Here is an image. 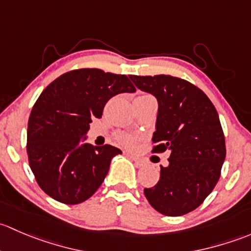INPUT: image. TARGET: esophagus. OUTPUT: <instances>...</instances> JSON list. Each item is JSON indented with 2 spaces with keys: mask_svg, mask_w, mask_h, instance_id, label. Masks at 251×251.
Instances as JSON below:
<instances>
[{
  "mask_svg": "<svg viewBox=\"0 0 251 251\" xmlns=\"http://www.w3.org/2000/svg\"><path fill=\"white\" fill-rule=\"evenodd\" d=\"M129 157H130L131 161H133L134 163H135L136 167H144V165H145V161H144V159L139 158V157L134 156V154H129Z\"/></svg>",
  "mask_w": 251,
  "mask_h": 251,
  "instance_id": "34e87169",
  "label": "esophagus"
}]
</instances>
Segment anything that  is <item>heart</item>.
Wrapping results in <instances>:
<instances>
[{"label":"heart","instance_id":"heart-1","mask_svg":"<svg viewBox=\"0 0 251 251\" xmlns=\"http://www.w3.org/2000/svg\"><path fill=\"white\" fill-rule=\"evenodd\" d=\"M145 95H147V94H143V95H140V97H145ZM117 139H118V141H120L122 145H125V146L131 147L135 145L136 140H138V136L133 135V134H128V133H118Z\"/></svg>","mask_w":251,"mask_h":251}]
</instances>
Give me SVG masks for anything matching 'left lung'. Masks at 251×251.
<instances>
[{
	"mask_svg": "<svg viewBox=\"0 0 251 251\" xmlns=\"http://www.w3.org/2000/svg\"><path fill=\"white\" fill-rule=\"evenodd\" d=\"M140 90L158 101L152 152L170 151L159 181L144 193L158 213L180 216L195 210L214 190L226 157V145L216 108L205 93L169 75L134 76Z\"/></svg>",
	"mask_w": 251,
	"mask_h": 251,
	"instance_id": "obj_1",
	"label": "left lung"
}]
</instances>
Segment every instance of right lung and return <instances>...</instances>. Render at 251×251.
Segmentation results:
<instances>
[{
	"instance_id": "add662e5",
	"label": "right lung",
	"mask_w": 251,
	"mask_h": 251,
	"mask_svg": "<svg viewBox=\"0 0 251 251\" xmlns=\"http://www.w3.org/2000/svg\"><path fill=\"white\" fill-rule=\"evenodd\" d=\"M135 90L126 75L79 69L61 75L41 93L30 113L26 150L36 181L49 197L78 204L94 195L111 159L122 151L82 141L111 98Z\"/></svg>"
}]
</instances>
